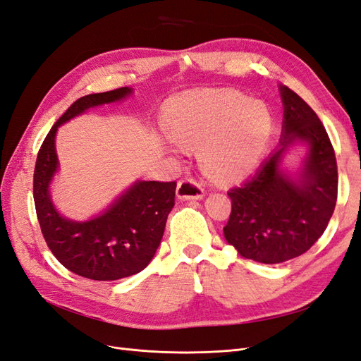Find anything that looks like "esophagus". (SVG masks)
Returning <instances> with one entry per match:
<instances>
[{"mask_svg": "<svg viewBox=\"0 0 361 361\" xmlns=\"http://www.w3.org/2000/svg\"><path fill=\"white\" fill-rule=\"evenodd\" d=\"M176 195L180 200H200L204 197V190L197 180L183 179L178 183Z\"/></svg>", "mask_w": 361, "mask_h": 361, "instance_id": "34e87169", "label": "esophagus"}]
</instances>
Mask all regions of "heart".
<instances>
[{"mask_svg": "<svg viewBox=\"0 0 361 361\" xmlns=\"http://www.w3.org/2000/svg\"><path fill=\"white\" fill-rule=\"evenodd\" d=\"M272 129L268 108L231 92L179 97L169 108L167 133L180 146H200L209 176L243 178L264 155Z\"/></svg>", "mask_w": 361, "mask_h": 361, "instance_id": "1", "label": "heart"}]
</instances>
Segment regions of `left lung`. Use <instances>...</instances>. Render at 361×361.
<instances>
[{
  "label": "left lung",
  "instance_id": "8db88e82",
  "mask_svg": "<svg viewBox=\"0 0 361 361\" xmlns=\"http://www.w3.org/2000/svg\"><path fill=\"white\" fill-rule=\"evenodd\" d=\"M283 134L280 146L253 178L228 191L232 212L223 228L226 241L245 259L281 264L305 253L324 233L337 200L334 149L319 117L289 87L280 85ZM308 145L302 171L281 170L284 152Z\"/></svg>",
  "mask_w": 361,
  "mask_h": 361
}]
</instances>
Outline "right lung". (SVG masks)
<instances>
[{
	"instance_id": "1",
	"label": "right lung",
	"mask_w": 361,
	"mask_h": 361,
	"mask_svg": "<svg viewBox=\"0 0 361 361\" xmlns=\"http://www.w3.org/2000/svg\"><path fill=\"white\" fill-rule=\"evenodd\" d=\"M130 93L129 87H120L80 97L51 128L37 154L32 192L43 238L64 268L85 279L118 280L145 269L157 253L174 206L176 182L158 180H137L108 209L87 221L64 218L51 200L49 183L59 170V126L89 108L122 101Z\"/></svg>"
}]
</instances>
